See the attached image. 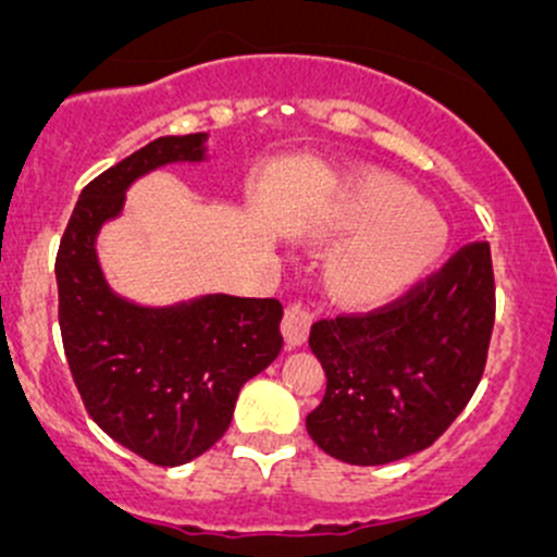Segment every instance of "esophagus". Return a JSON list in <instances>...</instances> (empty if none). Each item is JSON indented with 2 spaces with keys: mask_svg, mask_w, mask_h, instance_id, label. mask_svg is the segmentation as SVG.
Returning <instances> with one entry per match:
<instances>
[{
  "mask_svg": "<svg viewBox=\"0 0 557 557\" xmlns=\"http://www.w3.org/2000/svg\"><path fill=\"white\" fill-rule=\"evenodd\" d=\"M314 314L307 305L301 301H294V305L285 307V318H283V336L285 345L288 347H301L310 336V325H312Z\"/></svg>",
  "mask_w": 557,
  "mask_h": 557,
  "instance_id": "1",
  "label": "esophagus"
}]
</instances>
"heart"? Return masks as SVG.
Wrapping results in <instances>:
<instances>
[{
	"mask_svg": "<svg viewBox=\"0 0 557 557\" xmlns=\"http://www.w3.org/2000/svg\"><path fill=\"white\" fill-rule=\"evenodd\" d=\"M345 237L329 258V283L342 299L385 301L423 277L445 247V228L420 196L385 172L352 180L323 218Z\"/></svg>",
	"mask_w": 557,
	"mask_h": 557,
	"instance_id": "heart-1",
	"label": "heart"
}]
</instances>
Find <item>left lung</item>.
I'll list each match as a JSON object with an SVG mask.
<instances>
[{
    "label": "left lung",
    "mask_w": 557,
    "mask_h": 557,
    "mask_svg": "<svg viewBox=\"0 0 557 557\" xmlns=\"http://www.w3.org/2000/svg\"><path fill=\"white\" fill-rule=\"evenodd\" d=\"M493 318L491 245L471 243L385 310L318 320L310 347L329 383L307 414L314 445L352 466L434 445L480 385Z\"/></svg>",
    "instance_id": "obj_1"
}]
</instances>
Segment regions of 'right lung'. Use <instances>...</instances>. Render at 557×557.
Instances as JSON below:
<instances>
[{
  "instance_id": "obj_1",
  "label": "right lung",
  "mask_w": 557,
  "mask_h": 557,
  "mask_svg": "<svg viewBox=\"0 0 557 557\" xmlns=\"http://www.w3.org/2000/svg\"><path fill=\"white\" fill-rule=\"evenodd\" d=\"M207 161V134L159 137L83 188L55 256L66 361L94 423L156 466H183L232 423L247 380L283 350L277 299L205 294L148 307L115 294L97 256L126 190L166 164Z\"/></svg>"
}]
</instances>
